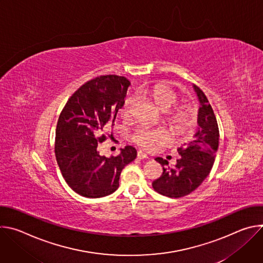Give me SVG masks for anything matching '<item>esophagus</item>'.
Masks as SVG:
<instances>
[{
    "label": "esophagus",
    "mask_w": 263,
    "mask_h": 263,
    "mask_svg": "<svg viewBox=\"0 0 263 263\" xmlns=\"http://www.w3.org/2000/svg\"><path fill=\"white\" fill-rule=\"evenodd\" d=\"M137 158L138 159H147V155L145 153H143L142 151H138L137 152Z\"/></svg>",
    "instance_id": "obj_1"
}]
</instances>
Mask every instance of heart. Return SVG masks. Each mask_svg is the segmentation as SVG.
<instances>
[{
	"instance_id": "heart-1",
	"label": "heart",
	"mask_w": 263,
	"mask_h": 263,
	"mask_svg": "<svg viewBox=\"0 0 263 263\" xmlns=\"http://www.w3.org/2000/svg\"><path fill=\"white\" fill-rule=\"evenodd\" d=\"M138 93L143 97L151 98L157 107L163 111L174 108L179 103L180 99L175 89L161 83L144 85L140 87ZM137 102L138 99L136 96H131L126 99L121 108V115L124 119H131L133 117ZM168 121L179 132L190 130L195 123L192 111L186 107H178L171 111L168 114ZM132 139L136 144L145 149H153L167 140V133L162 129L140 127L135 130Z\"/></svg>"
}]
</instances>
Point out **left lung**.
I'll use <instances>...</instances> for the list:
<instances>
[{"label": "left lung", "mask_w": 263, "mask_h": 263, "mask_svg": "<svg viewBox=\"0 0 263 263\" xmlns=\"http://www.w3.org/2000/svg\"><path fill=\"white\" fill-rule=\"evenodd\" d=\"M194 89L201 105L195 138L178 148L181 157L174 168L165 167L168 164L165 159H155L162 165L163 173L152 186L155 192L168 198H181L198 189L209 175L218 147L219 132L213 109L200 87L194 85Z\"/></svg>", "instance_id": "obj_1"}]
</instances>
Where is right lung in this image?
I'll return each instance as SVG.
<instances>
[{"label": "right lung", "mask_w": 263, "mask_h": 263, "mask_svg": "<svg viewBox=\"0 0 263 263\" xmlns=\"http://www.w3.org/2000/svg\"><path fill=\"white\" fill-rule=\"evenodd\" d=\"M129 85L127 78L117 74L96 77L72 93L59 116L56 160L67 185L82 197L96 199L115 193L123 168L136 158L131 145L110 158L98 152L99 143L106 139L102 132L114 126Z\"/></svg>", "instance_id": "right-lung-1"}]
</instances>
